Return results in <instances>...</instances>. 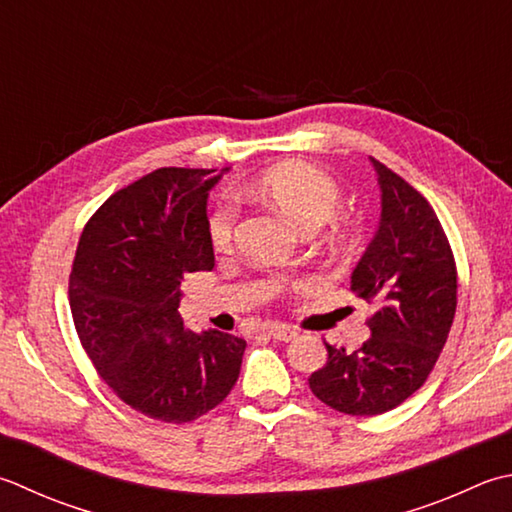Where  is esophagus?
<instances>
[{
    "label": "esophagus",
    "instance_id": "esophagus-1",
    "mask_svg": "<svg viewBox=\"0 0 512 512\" xmlns=\"http://www.w3.org/2000/svg\"><path fill=\"white\" fill-rule=\"evenodd\" d=\"M264 333H266L268 337L277 339V342H290V339L297 337V333H295L293 328H288V326H284V324H275V322L264 324Z\"/></svg>",
    "mask_w": 512,
    "mask_h": 512
}]
</instances>
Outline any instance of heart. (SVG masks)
Returning a JSON list of instances; mask_svg holds the SVG:
<instances>
[{"instance_id": "1", "label": "heart", "mask_w": 512, "mask_h": 512, "mask_svg": "<svg viewBox=\"0 0 512 512\" xmlns=\"http://www.w3.org/2000/svg\"><path fill=\"white\" fill-rule=\"evenodd\" d=\"M246 193L273 206L299 230H317L335 213L339 204V186L322 168L308 162H284L266 168ZM237 208L230 202H219L208 217V237L217 253H228L235 244Z\"/></svg>"}]
</instances>
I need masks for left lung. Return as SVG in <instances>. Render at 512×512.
<instances>
[{
	"mask_svg": "<svg viewBox=\"0 0 512 512\" xmlns=\"http://www.w3.org/2000/svg\"><path fill=\"white\" fill-rule=\"evenodd\" d=\"M379 190V228L359 259L350 290L373 306L370 337L357 350L326 344L328 362L308 377L313 395L346 415L397 408L424 386L457 308V268L433 206L370 157Z\"/></svg>",
	"mask_w": 512,
	"mask_h": 512,
	"instance_id": "8db88e82",
	"label": "left lung"
}]
</instances>
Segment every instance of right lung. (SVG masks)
<instances>
[{"label":"right lung","instance_id":"obj_1","mask_svg":"<svg viewBox=\"0 0 512 512\" xmlns=\"http://www.w3.org/2000/svg\"><path fill=\"white\" fill-rule=\"evenodd\" d=\"M159 168L117 190L88 219L68 279L70 313L90 362L124 404L186 424L233 390L246 342L186 330L188 273L213 270L208 190L222 175Z\"/></svg>","mask_w":512,"mask_h":512}]
</instances>
